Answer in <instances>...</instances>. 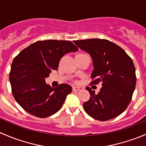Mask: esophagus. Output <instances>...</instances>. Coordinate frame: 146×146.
Listing matches in <instances>:
<instances>
[{"mask_svg": "<svg viewBox=\"0 0 146 146\" xmlns=\"http://www.w3.org/2000/svg\"><path fill=\"white\" fill-rule=\"evenodd\" d=\"M82 88L81 87H76V86H73V91H80L82 90Z\"/></svg>", "mask_w": 146, "mask_h": 146, "instance_id": "esophagus-1", "label": "esophagus"}]
</instances>
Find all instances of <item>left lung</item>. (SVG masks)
<instances>
[{
	"label": "left lung",
	"mask_w": 146,
	"mask_h": 146,
	"mask_svg": "<svg viewBox=\"0 0 146 146\" xmlns=\"http://www.w3.org/2000/svg\"><path fill=\"white\" fill-rule=\"evenodd\" d=\"M78 48L90 55L94 69L92 84L101 82L98 94L87 87L90 94L83 107L88 115L99 121L110 120L126 110L136 88V69L131 58L118 45L107 39L74 41Z\"/></svg>",
	"instance_id": "1"
}]
</instances>
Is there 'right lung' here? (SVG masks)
I'll list each match as a JSON object with an SVG mask.
<instances>
[{"label":"right lung","mask_w":146,"mask_h":146,"mask_svg":"<svg viewBox=\"0 0 146 146\" xmlns=\"http://www.w3.org/2000/svg\"><path fill=\"white\" fill-rule=\"evenodd\" d=\"M78 48L70 41H38L24 48L13 59L9 78L16 102L32 115L45 118L58 111L71 86L62 83L52 88L46 83L61 58Z\"/></svg>","instance_id":"obj_1"}]
</instances>
